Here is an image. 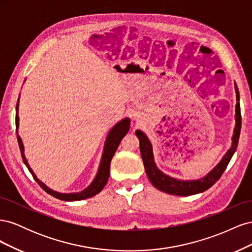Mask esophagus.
<instances>
[{
	"mask_svg": "<svg viewBox=\"0 0 252 252\" xmlns=\"http://www.w3.org/2000/svg\"><path fill=\"white\" fill-rule=\"evenodd\" d=\"M133 117H134V119H136V120H140V114H139L138 112H134V113H133Z\"/></svg>",
	"mask_w": 252,
	"mask_h": 252,
	"instance_id": "obj_1",
	"label": "esophagus"
}]
</instances>
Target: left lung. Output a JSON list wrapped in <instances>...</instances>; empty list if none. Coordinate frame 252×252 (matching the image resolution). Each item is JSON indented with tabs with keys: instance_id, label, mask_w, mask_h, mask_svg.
<instances>
[{
	"instance_id": "left-lung-1",
	"label": "left lung",
	"mask_w": 252,
	"mask_h": 252,
	"mask_svg": "<svg viewBox=\"0 0 252 252\" xmlns=\"http://www.w3.org/2000/svg\"><path fill=\"white\" fill-rule=\"evenodd\" d=\"M235 93H236V105H235V127L232 135V144L231 147L226 152V155L220 159V163L213 168L207 175L204 178L194 180V181H183L177 180L174 178L169 177L159 170L154 158V152H152L151 143L149 142L148 138L143 131L136 130L135 134L139 138L140 141V150L141 156L143 158V163L145 167V171H146L147 177L151 184L154 185L157 189L161 190L163 192L173 194V195H180V196H187L192 195L196 193H201L205 190L209 189L211 186L216 184V182L222 177L223 172L225 171L228 163L233 154L238 147L240 132H241V124H242V117H241V108H240V94L236 84H234Z\"/></svg>"
}]
</instances>
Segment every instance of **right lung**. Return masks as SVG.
Returning <instances> with one entry per match:
<instances>
[{"instance_id":"obj_1","label":"right lung","mask_w":252,"mask_h":252,"mask_svg":"<svg viewBox=\"0 0 252 252\" xmlns=\"http://www.w3.org/2000/svg\"><path fill=\"white\" fill-rule=\"evenodd\" d=\"M18 108H19V102L17 104V111H18ZM129 125H130V120H129V118H126L124 120H122L121 122H119L117 125H114L112 127V129L109 131V133L107 135V139H106L104 152H103L102 159H101V164H100V167H98V170H97V173L95 175L94 180L93 181V183H91V184L86 189H84L83 191L74 192V193L57 192V191H55V190L48 188L46 185L44 184V183H42L39 179H37L36 175L32 171V169L30 168V166H29L27 159L25 158L24 146H23L22 140H21L20 135L18 133H17V136H18V143H19V147H20V150H21L23 162H24V164L27 166L28 170L30 171V173L32 174V177L36 181L37 184H39L47 193H49L52 196L57 197V199H59V200H62V201H80V200L88 199V197H91V196H94L95 194H97L98 192L102 191V189L105 187L106 183H107V181L109 179L111 158H113L114 154H116V151L119 147V145H120L122 139H123L124 136L127 134V132L129 130ZM16 127H17V129L19 127V116H18V114L16 116Z\"/></svg>"}]
</instances>
